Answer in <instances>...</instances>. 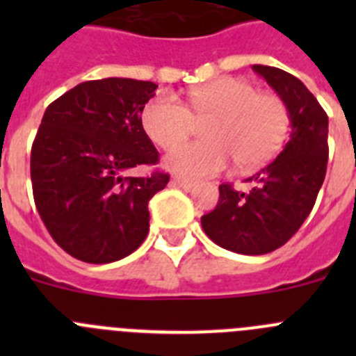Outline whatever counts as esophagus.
Returning a JSON list of instances; mask_svg holds the SVG:
<instances>
[{
    "instance_id": "esophagus-1",
    "label": "esophagus",
    "mask_w": 356,
    "mask_h": 356,
    "mask_svg": "<svg viewBox=\"0 0 356 356\" xmlns=\"http://www.w3.org/2000/svg\"><path fill=\"white\" fill-rule=\"evenodd\" d=\"M172 184L175 185H178V187H181V188H193L194 185H196V181H193V180H185V178H175V180H172Z\"/></svg>"
}]
</instances>
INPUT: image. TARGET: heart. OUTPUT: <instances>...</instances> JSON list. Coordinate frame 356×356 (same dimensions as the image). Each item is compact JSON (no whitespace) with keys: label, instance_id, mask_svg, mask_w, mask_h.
<instances>
[{"label":"heart","instance_id":"heart-1","mask_svg":"<svg viewBox=\"0 0 356 356\" xmlns=\"http://www.w3.org/2000/svg\"><path fill=\"white\" fill-rule=\"evenodd\" d=\"M143 128L156 146L169 149L193 134L197 122L203 137L178 146L165 156V168L187 180L228 168L250 172L266 165L285 144L289 112L276 94L257 92L241 78H217L188 94V108L176 96L159 94L144 105Z\"/></svg>","mask_w":356,"mask_h":356}]
</instances>
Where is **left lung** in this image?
I'll use <instances>...</instances> for the list:
<instances>
[{
	"label": "left lung",
	"instance_id": "obj_1",
	"mask_svg": "<svg viewBox=\"0 0 356 356\" xmlns=\"http://www.w3.org/2000/svg\"><path fill=\"white\" fill-rule=\"evenodd\" d=\"M253 71L276 90L291 119L289 143L271 163L248 178L251 188L219 185V201L201 217L217 246L241 254H266L284 246L316 203L328 163V115L301 80L271 65Z\"/></svg>",
	"mask_w": 356,
	"mask_h": 356
}]
</instances>
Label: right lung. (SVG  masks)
Returning <instances> with one entry per match:
<instances>
[{
	"instance_id": "obj_1",
	"label": "right lung",
	"mask_w": 356,
	"mask_h": 356,
	"mask_svg": "<svg viewBox=\"0 0 356 356\" xmlns=\"http://www.w3.org/2000/svg\"><path fill=\"white\" fill-rule=\"evenodd\" d=\"M156 87L134 78L83 81L44 112L31 146L33 197L56 244L81 262H115L146 238L147 203L169 175L127 171L159 162L140 121Z\"/></svg>"
}]
</instances>
